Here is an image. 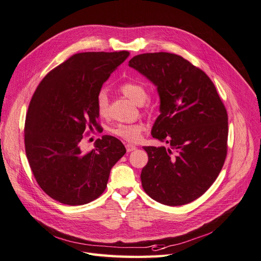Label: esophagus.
Here are the masks:
<instances>
[{
    "label": "esophagus",
    "instance_id": "obj_1",
    "mask_svg": "<svg viewBox=\"0 0 261 261\" xmlns=\"http://www.w3.org/2000/svg\"><path fill=\"white\" fill-rule=\"evenodd\" d=\"M125 149H127L128 153H130V152H133V150H136L137 146L132 145V144H127V145H125Z\"/></svg>",
    "mask_w": 261,
    "mask_h": 261
}]
</instances>
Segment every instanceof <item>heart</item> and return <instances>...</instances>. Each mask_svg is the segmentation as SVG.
I'll use <instances>...</instances> for the list:
<instances>
[{
    "mask_svg": "<svg viewBox=\"0 0 261 261\" xmlns=\"http://www.w3.org/2000/svg\"><path fill=\"white\" fill-rule=\"evenodd\" d=\"M121 93L130 98L132 102L138 105L144 104L148 98V92L146 88L137 81H125L119 87ZM96 109L99 116L105 117L109 111V99L105 90L99 91L96 95ZM144 130L143 123H118L111 130L114 136L118 137L128 142H137L142 131Z\"/></svg>",
    "mask_w": 261,
    "mask_h": 261,
    "instance_id": "heart-1",
    "label": "heart"
}]
</instances>
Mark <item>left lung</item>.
I'll use <instances>...</instances> for the list:
<instances>
[{
  "mask_svg": "<svg viewBox=\"0 0 261 261\" xmlns=\"http://www.w3.org/2000/svg\"><path fill=\"white\" fill-rule=\"evenodd\" d=\"M129 66L157 87L161 115L144 146L142 187L158 203L181 206L200 197L219 175L228 152V113L208 75L176 54H140Z\"/></svg>",
  "mask_w": 261,
  "mask_h": 261,
  "instance_id": "left-lung-1",
  "label": "left lung"
}]
</instances>
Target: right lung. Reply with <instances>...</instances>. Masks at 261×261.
I'll use <instances>...</instances> for the list:
<instances>
[{
	"label": "right lung",
	"instance_id": "obj_1",
	"mask_svg": "<svg viewBox=\"0 0 261 261\" xmlns=\"http://www.w3.org/2000/svg\"><path fill=\"white\" fill-rule=\"evenodd\" d=\"M129 55L128 51L74 54L42 79L30 100L26 155L39 187L62 204L85 205L99 197L113 166L125 154L121 141L111 136L97 139L88 153L80 145L88 129L99 128L97 93Z\"/></svg>",
	"mask_w": 261,
	"mask_h": 261
}]
</instances>
